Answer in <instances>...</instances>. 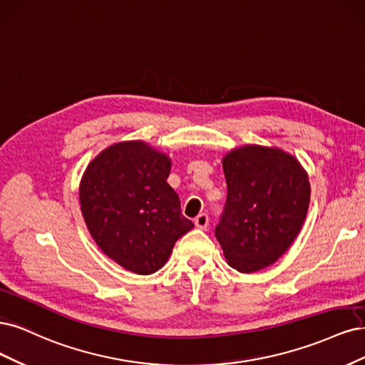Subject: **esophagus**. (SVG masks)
Segmentation results:
<instances>
[{
	"mask_svg": "<svg viewBox=\"0 0 365 365\" xmlns=\"http://www.w3.org/2000/svg\"><path fill=\"white\" fill-rule=\"evenodd\" d=\"M195 226H197L198 229H206V227L209 226V215L205 214V212L197 215V218H195Z\"/></svg>",
	"mask_w": 365,
	"mask_h": 365,
	"instance_id": "34e87169",
	"label": "esophagus"
}]
</instances>
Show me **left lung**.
Listing matches in <instances>:
<instances>
[{
    "mask_svg": "<svg viewBox=\"0 0 365 365\" xmlns=\"http://www.w3.org/2000/svg\"><path fill=\"white\" fill-rule=\"evenodd\" d=\"M222 170L227 198L215 237L232 268L255 273L299 235L309 206L308 174L288 153L261 145L230 151Z\"/></svg>",
    "mask_w": 365,
    "mask_h": 365,
    "instance_id": "obj_1",
    "label": "left lung"
}]
</instances>
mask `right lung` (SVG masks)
<instances>
[{
	"mask_svg": "<svg viewBox=\"0 0 365 365\" xmlns=\"http://www.w3.org/2000/svg\"><path fill=\"white\" fill-rule=\"evenodd\" d=\"M168 156L140 140L120 143L93 159L80 183L81 214L93 241L128 272L151 274L194 225L167 183Z\"/></svg>",
	"mask_w": 365,
	"mask_h": 365,
	"instance_id": "add662e5",
	"label": "right lung"
}]
</instances>
